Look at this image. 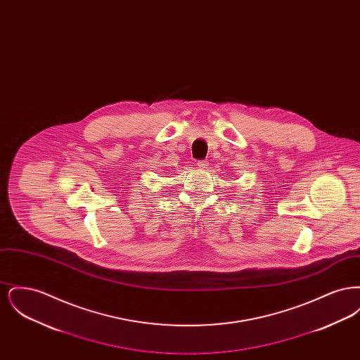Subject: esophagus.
I'll return each instance as SVG.
<instances>
[{"instance_id":"obj_1","label":"esophagus","mask_w":360,"mask_h":360,"mask_svg":"<svg viewBox=\"0 0 360 360\" xmlns=\"http://www.w3.org/2000/svg\"><path fill=\"white\" fill-rule=\"evenodd\" d=\"M207 165H209L207 160H198V162H197V166H198L200 169H206Z\"/></svg>"}]
</instances>
